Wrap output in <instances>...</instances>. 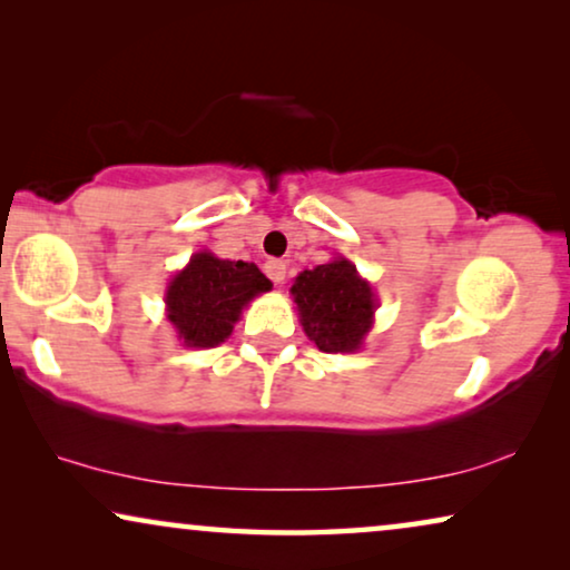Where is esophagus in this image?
Here are the masks:
<instances>
[{"label":"esophagus","mask_w":570,"mask_h":570,"mask_svg":"<svg viewBox=\"0 0 570 570\" xmlns=\"http://www.w3.org/2000/svg\"><path fill=\"white\" fill-rule=\"evenodd\" d=\"M264 272H267V277L272 279V283H285V272H287V267H285V262H279V259H269L267 264H264Z\"/></svg>","instance_id":"34e87169"}]
</instances>
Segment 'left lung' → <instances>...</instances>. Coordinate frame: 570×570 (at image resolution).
Instances as JSON below:
<instances>
[{"mask_svg": "<svg viewBox=\"0 0 570 570\" xmlns=\"http://www.w3.org/2000/svg\"><path fill=\"white\" fill-rule=\"evenodd\" d=\"M303 332L322 353H355L373 326L376 295L357 275L355 264L342 259L303 269L291 287Z\"/></svg>", "mask_w": 570, "mask_h": 570, "instance_id": "left-lung-1", "label": "left lung"}]
</instances>
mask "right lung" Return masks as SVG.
Masks as SVG:
<instances>
[{"mask_svg":"<svg viewBox=\"0 0 570 570\" xmlns=\"http://www.w3.org/2000/svg\"><path fill=\"white\" fill-rule=\"evenodd\" d=\"M272 283L252 262L194 254L166 291V314L186 347H215L230 337L240 311Z\"/></svg>","mask_w":570,"mask_h":570,"instance_id":"add662e5","label":"right lung"}]
</instances>
